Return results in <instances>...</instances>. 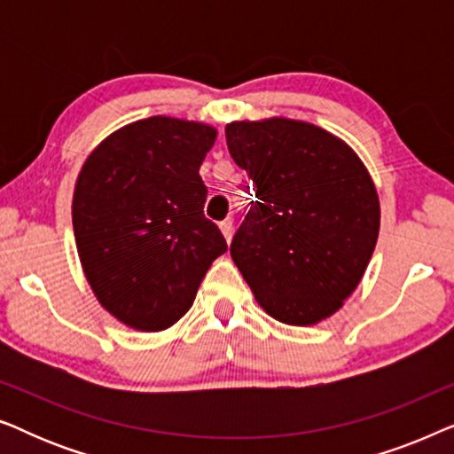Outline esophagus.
Listing matches in <instances>:
<instances>
[{
    "instance_id": "34e87169",
    "label": "esophagus",
    "mask_w": 454,
    "mask_h": 454,
    "mask_svg": "<svg viewBox=\"0 0 454 454\" xmlns=\"http://www.w3.org/2000/svg\"><path fill=\"white\" fill-rule=\"evenodd\" d=\"M219 227H221V233L225 235V239H227V241H231V238H233V223H231V219L223 221Z\"/></svg>"
}]
</instances>
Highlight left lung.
Here are the masks:
<instances>
[{
  "instance_id": "1",
  "label": "left lung",
  "mask_w": 454,
  "mask_h": 454,
  "mask_svg": "<svg viewBox=\"0 0 454 454\" xmlns=\"http://www.w3.org/2000/svg\"><path fill=\"white\" fill-rule=\"evenodd\" d=\"M229 153L256 200L231 258L264 312L309 326L343 306L362 281L380 229V202L351 146L314 123L231 121Z\"/></svg>"
}]
</instances>
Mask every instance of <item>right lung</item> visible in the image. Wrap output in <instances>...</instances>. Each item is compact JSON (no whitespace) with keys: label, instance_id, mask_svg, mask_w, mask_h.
<instances>
[{"label":"right lung","instance_id":"obj_1","mask_svg":"<svg viewBox=\"0 0 454 454\" xmlns=\"http://www.w3.org/2000/svg\"><path fill=\"white\" fill-rule=\"evenodd\" d=\"M215 140L207 123L154 115L107 136L80 169L72 200L80 262L98 303L129 328L176 325L227 252L204 216L198 173Z\"/></svg>","mask_w":454,"mask_h":454}]
</instances>
